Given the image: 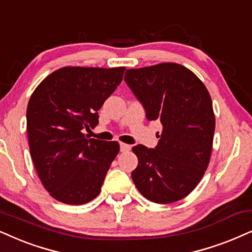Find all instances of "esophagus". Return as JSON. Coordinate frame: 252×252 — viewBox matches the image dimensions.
I'll return each mask as SVG.
<instances>
[{
    "mask_svg": "<svg viewBox=\"0 0 252 252\" xmlns=\"http://www.w3.org/2000/svg\"><path fill=\"white\" fill-rule=\"evenodd\" d=\"M130 149L129 145H126V143H120V152H127V150Z\"/></svg>",
    "mask_w": 252,
    "mask_h": 252,
    "instance_id": "34e87169",
    "label": "esophagus"
}]
</instances>
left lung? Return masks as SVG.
Segmentation results:
<instances>
[{"label":"left lung","instance_id":"8db88e82","mask_svg":"<svg viewBox=\"0 0 252 252\" xmlns=\"http://www.w3.org/2000/svg\"><path fill=\"white\" fill-rule=\"evenodd\" d=\"M148 120H159L155 148L133 147L138 166L132 179L150 201L170 204L185 198L200 182L210 163L215 117L207 89L178 63L126 70L124 77Z\"/></svg>","mask_w":252,"mask_h":252}]
</instances>
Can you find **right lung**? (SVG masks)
<instances>
[{
	"mask_svg": "<svg viewBox=\"0 0 252 252\" xmlns=\"http://www.w3.org/2000/svg\"><path fill=\"white\" fill-rule=\"evenodd\" d=\"M125 67H63L45 78L30 97L26 127L30 154L44 188L57 200L82 205L97 197L117 141L89 139L98 110L122 83Z\"/></svg>",
	"mask_w": 252,
	"mask_h": 252,
	"instance_id": "right-lung-1",
	"label": "right lung"
}]
</instances>
